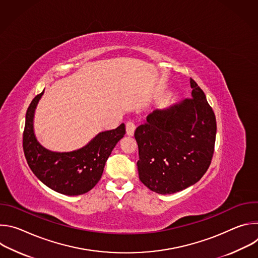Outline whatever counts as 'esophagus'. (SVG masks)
<instances>
[{"label": "esophagus", "instance_id": "obj_1", "mask_svg": "<svg viewBox=\"0 0 258 258\" xmlns=\"http://www.w3.org/2000/svg\"><path fill=\"white\" fill-rule=\"evenodd\" d=\"M125 130H126V135L128 137H133L135 134V130H136L135 123L133 121H127L125 124Z\"/></svg>", "mask_w": 258, "mask_h": 258}]
</instances>
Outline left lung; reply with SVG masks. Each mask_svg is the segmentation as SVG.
Returning <instances> with one entry per match:
<instances>
[{"label":"left lung","instance_id":"1","mask_svg":"<svg viewBox=\"0 0 258 258\" xmlns=\"http://www.w3.org/2000/svg\"><path fill=\"white\" fill-rule=\"evenodd\" d=\"M191 98L155 109L139 125V177L151 191L167 195L196 183L208 169L216 120L205 94L191 79Z\"/></svg>","mask_w":258,"mask_h":258}]
</instances>
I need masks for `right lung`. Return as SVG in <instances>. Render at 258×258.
I'll use <instances>...</instances> for the list:
<instances>
[{
	"label": "right lung",
	"mask_w": 258,
	"mask_h": 258,
	"mask_svg": "<svg viewBox=\"0 0 258 258\" xmlns=\"http://www.w3.org/2000/svg\"><path fill=\"white\" fill-rule=\"evenodd\" d=\"M44 91L34 97L26 111L23 133L26 161L34 175L53 191L68 196L85 194L100 180L108 157L125 134V125L121 123L114 130L100 132L77 150H49L36 139L33 126L35 109Z\"/></svg>",
	"instance_id": "right-lung-1"
}]
</instances>
